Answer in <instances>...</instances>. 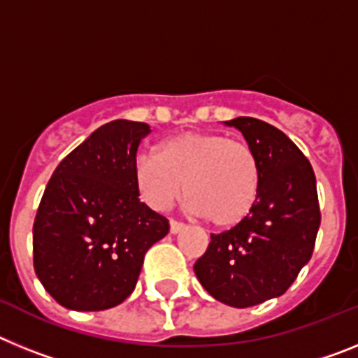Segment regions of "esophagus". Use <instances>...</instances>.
Returning a JSON list of instances; mask_svg holds the SVG:
<instances>
[{"instance_id": "34e87169", "label": "esophagus", "mask_w": 358, "mask_h": 358, "mask_svg": "<svg viewBox=\"0 0 358 358\" xmlns=\"http://www.w3.org/2000/svg\"><path fill=\"white\" fill-rule=\"evenodd\" d=\"M186 227V224H182V222H177V220H170V233H172V235H177V233H181L182 229H185Z\"/></svg>"}]
</instances>
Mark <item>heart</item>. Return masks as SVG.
<instances>
[{"mask_svg": "<svg viewBox=\"0 0 358 358\" xmlns=\"http://www.w3.org/2000/svg\"><path fill=\"white\" fill-rule=\"evenodd\" d=\"M134 182L152 210L163 211L182 195L194 215L217 227L236 226L255 208L262 166L248 143L217 132H185L134 163Z\"/></svg>", "mask_w": 358, "mask_h": 358, "instance_id": "1", "label": "heart"}]
</instances>
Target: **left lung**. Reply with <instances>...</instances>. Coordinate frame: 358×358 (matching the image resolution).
Listing matches in <instances>:
<instances>
[{
    "label": "left lung",
    "mask_w": 358,
    "mask_h": 358,
    "mask_svg": "<svg viewBox=\"0 0 358 358\" xmlns=\"http://www.w3.org/2000/svg\"><path fill=\"white\" fill-rule=\"evenodd\" d=\"M224 123L238 129L260 159V195L242 222L211 235L194 271L217 301L248 308L292 285L314 251L321 211L312 164L290 138L249 116Z\"/></svg>",
    "instance_id": "1"
}]
</instances>
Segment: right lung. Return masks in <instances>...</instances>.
<instances>
[{
  "label": "right lung",
  "instance_id": "add662e5",
  "mask_svg": "<svg viewBox=\"0 0 358 358\" xmlns=\"http://www.w3.org/2000/svg\"><path fill=\"white\" fill-rule=\"evenodd\" d=\"M147 123L115 120L59 163L34 222V268L59 305L96 312L127 299L169 220L140 201L136 152Z\"/></svg>",
  "mask_w": 358,
  "mask_h": 358
}]
</instances>
